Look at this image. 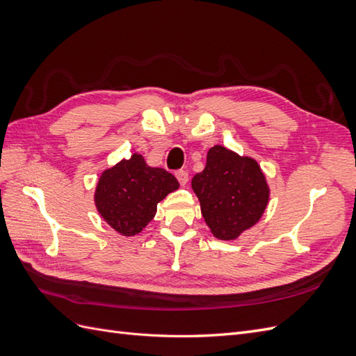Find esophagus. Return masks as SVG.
Instances as JSON below:
<instances>
[{"label":"esophagus","instance_id":"obj_1","mask_svg":"<svg viewBox=\"0 0 356 356\" xmlns=\"http://www.w3.org/2000/svg\"><path fill=\"white\" fill-rule=\"evenodd\" d=\"M175 177H177V179H178L181 186H186L188 182V172H186V170H178Z\"/></svg>","mask_w":356,"mask_h":356}]
</instances>
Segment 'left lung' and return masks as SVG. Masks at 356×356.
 Segmentation results:
<instances>
[{"instance_id":"left-lung-1","label":"left lung","mask_w":356,"mask_h":356,"mask_svg":"<svg viewBox=\"0 0 356 356\" xmlns=\"http://www.w3.org/2000/svg\"><path fill=\"white\" fill-rule=\"evenodd\" d=\"M193 191L211 233L220 241H234L255 225L267 208L270 188L258 161L213 145L207 166L191 179Z\"/></svg>"}]
</instances>
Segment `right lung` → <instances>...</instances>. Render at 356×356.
<instances>
[{
	"mask_svg": "<svg viewBox=\"0 0 356 356\" xmlns=\"http://www.w3.org/2000/svg\"><path fill=\"white\" fill-rule=\"evenodd\" d=\"M178 188L174 175L148 166L141 154L134 153L102 172L95 190V207L110 227L131 238L154 218L157 203Z\"/></svg>",
	"mask_w": 356,
	"mask_h": 356,
	"instance_id": "right-lung-1",
	"label": "right lung"
}]
</instances>
